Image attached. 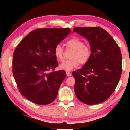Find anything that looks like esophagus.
<instances>
[{
    "instance_id": "obj_1",
    "label": "esophagus",
    "mask_w": 130,
    "mask_h": 130,
    "mask_svg": "<svg viewBox=\"0 0 130 130\" xmlns=\"http://www.w3.org/2000/svg\"><path fill=\"white\" fill-rule=\"evenodd\" d=\"M66 74H67V75L68 76H72V73H70L69 72H68V71H66Z\"/></svg>"
}]
</instances>
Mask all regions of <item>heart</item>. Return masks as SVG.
Masks as SVG:
<instances>
[{"mask_svg": "<svg viewBox=\"0 0 130 130\" xmlns=\"http://www.w3.org/2000/svg\"><path fill=\"white\" fill-rule=\"evenodd\" d=\"M67 48L73 49L71 55V60H66L59 65L60 69L71 71L77 68L80 64L86 63L91 58L92 50L88 45H84V42L78 38H72L66 43ZM54 54L57 60L62 61L64 55V50L60 44H58L54 49Z\"/></svg>", "mask_w": 130, "mask_h": 130, "instance_id": "obj_1", "label": "heart"}]
</instances>
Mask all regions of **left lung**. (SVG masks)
<instances>
[{"label":"left lung","mask_w":130,"mask_h":130,"mask_svg":"<svg viewBox=\"0 0 130 130\" xmlns=\"http://www.w3.org/2000/svg\"><path fill=\"white\" fill-rule=\"evenodd\" d=\"M76 32L89 41L91 57L81 69L73 72L74 92L84 104L104 102L115 91L122 71L120 48L107 31L101 27H75Z\"/></svg>","instance_id":"left-lung-1"}]
</instances>
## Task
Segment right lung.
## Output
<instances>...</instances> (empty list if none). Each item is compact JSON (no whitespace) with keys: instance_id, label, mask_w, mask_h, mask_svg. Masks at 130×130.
Masks as SVG:
<instances>
[{"instance_id":"add662e5","label":"right lung","mask_w":130,"mask_h":130,"mask_svg":"<svg viewBox=\"0 0 130 130\" xmlns=\"http://www.w3.org/2000/svg\"><path fill=\"white\" fill-rule=\"evenodd\" d=\"M69 28H38L30 32L17 46L13 54L12 73L20 93L34 103L53 102L66 77L58 65L54 49L69 34Z\"/></svg>"}]
</instances>
